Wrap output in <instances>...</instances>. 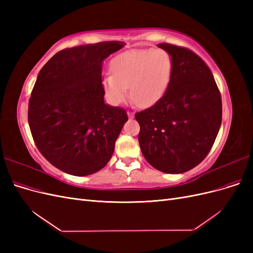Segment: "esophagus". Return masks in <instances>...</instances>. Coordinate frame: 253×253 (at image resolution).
<instances>
[{"label":"esophagus","instance_id":"34e87169","mask_svg":"<svg viewBox=\"0 0 253 253\" xmlns=\"http://www.w3.org/2000/svg\"><path fill=\"white\" fill-rule=\"evenodd\" d=\"M127 116L129 119H133L134 118V113L133 112H127Z\"/></svg>","mask_w":253,"mask_h":253}]
</instances>
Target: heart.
<instances>
[{"label": "heart", "mask_w": 253, "mask_h": 253, "mask_svg": "<svg viewBox=\"0 0 253 253\" xmlns=\"http://www.w3.org/2000/svg\"><path fill=\"white\" fill-rule=\"evenodd\" d=\"M113 74L104 78V89L113 103H120L131 87L133 100L141 108L154 105L170 86L174 61L163 49H139L121 53L112 63Z\"/></svg>", "instance_id": "b5f03b06"}]
</instances>
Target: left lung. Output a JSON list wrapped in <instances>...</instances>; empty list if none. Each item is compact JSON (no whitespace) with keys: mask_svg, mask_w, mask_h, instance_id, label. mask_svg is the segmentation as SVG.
I'll return each mask as SVG.
<instances>
[{"mask_svg":"<svg viewBox=\"0 0 253 253\" xmlns=\"http://www.w3.org/2000/svg\"><path fill=\"white\" fill-rule=\"evenodd\" d=\"M158 47L170 53L174 73L170 86L151 108L135 114L138 140L155 169L183 173L208 155L221 125V97L209 67L196 53L173 44Z\"/></svg>","mask_w":253,"mask_h":253,"instance_id":"1","label":"left lung"}]
</instances>
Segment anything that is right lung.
<instances>
[{
    "mask_svg": "<svg viewBox=\"0 0 253 253\" xmlns=\"http://www.w3.org/2000/svg\"><path fill=\"white\" fill-rule=\"evenodd\" d=\"M121 47L111 41L66 48L38 75L28 103L30 132L41 154L61 171L86 176L110 162L127 115L104 103L102 62Z\"/></svg>",
    "mask_w": 253,
    "mask_h": 253,
    "instance_id": "add662e5",
    "label": "right lung"
}]
</instances>
